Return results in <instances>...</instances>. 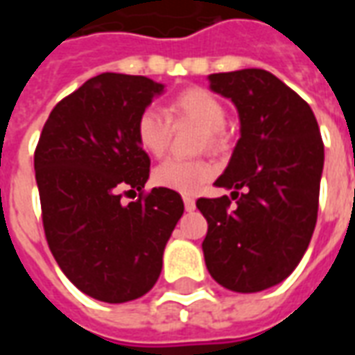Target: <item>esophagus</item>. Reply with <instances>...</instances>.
Segmentation results:
<instances>
[{"label": "esophagus", "mask_w": 355, "mask_h": 355, "mask_svg": "<svg viewBox=\"0 0 355 355\" xmlns=\"http://www.w3.org/2000/svg\"><path fill=\"white\" fill-rule=\"evenodd\" d=\"M184 207L186 211H193L196 209V200L190 198V196H184Z\"/></svg>", "instance_id": "34e87169"}]
</instances>
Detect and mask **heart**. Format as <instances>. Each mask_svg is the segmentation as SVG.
Segmentation results:
<instances>
[{"instance_id":"1","label":"heart","mask_w":355,"mask_h":355,"mask_svg":"<svg viewBox=\"0 0 355 355\" xmlns=\"http://www.w3.org/2000/svg\"><path fill=\"white\" fill-rule=\"evenodd\" d=\"M167 116L170 119H190L201 127L198 146L209 150H220L224 146L226 108L223 101L203 87H190L169 102ZM137 140L140 148L152 155H162L169 142L171 123L159 110L144 108L137 119ZM215 175L213 165L205 159H184L167 157L154 169V182L173 192L198 193Z\"/></svg>"}]
</instances>
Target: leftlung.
<instances>
[{"label":"left lung","mask_w":355,"mask_h":355,"mask_svg":"<svg viewBox=\"0 0 355 355\" xmlns=\"http://www.w3.org/2000/svg\"><path fill=\"white\" fill-rule=\"evenodd\" d=\"M211 91L230 98L239 137L216 186L230 198H200L207 218L203 257L216 283L259 293L282 283L310 245L320 203L323 142L312 108L261 68L211 73Z\"/></svg>","instance_id":"obj_1"}]
</instances>
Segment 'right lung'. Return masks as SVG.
Listing matches in <instances>:
<instances>
[{"mask_svg": "<svg viewBox=\"0 0 355 355\" xmlns=\"http://www.w3.org/2000/svg\"><path fill=\"white\" fill-rule=\"evenodd\" d=\"M162 83L144 76L101 73L58 102L34 154L45 238L70 282L89 297L119 304L157 282L163 251L184 213L169 188L142 192L150 157L137 119ZM139 189L123 206L121 190Z\"/></svg>", "mask_w": 355, "mask_h": 355, "instance_id": "add662e5", "label": "right lung"}]
</instances>
